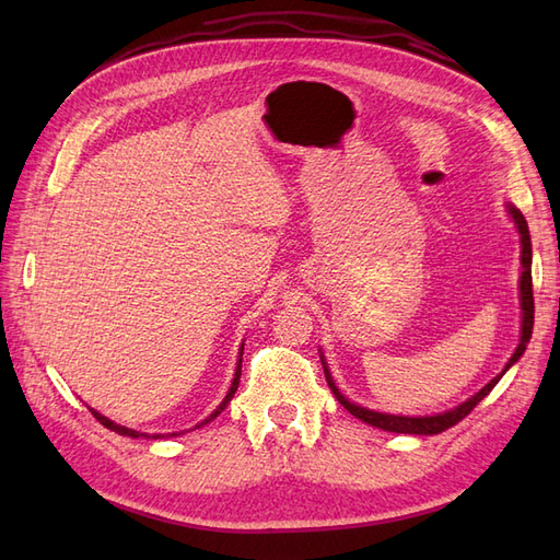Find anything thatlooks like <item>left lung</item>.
Returning a JSON list of instances; mask_svg holds the SVG:
<instances>
[{"label": "left lung", "mask_w": 560, "mask_h": 560, "mask_svg": "<svg viewBox=\"0 0 560 560\" xmlns=\"http://www.w3.org/2000/svg\"><path fill=\"white\" fill-rule=\"evenodd\" d=\"M510 214L514 217V224L521 233V266H523V273H521V311H523V322H521V343L516 348V352L512 354L510 364L504 366V371L510 369L521 354L525 352V346H528L530 341V334H533V319H535V301H533V245H530V231H528V224H525V217L521 214V210H516L514 206H510ZM325 364V362H322ZM504 371L498 376L490 381L483 389H479L477 395H474L471 399H467L465 404L457 406V409L453 411H446V413H439V416H422V418H406V416H387V413H376V411H369V409H362V406L348 401L341 393H338V387L334 385L331 376H329V369L325 366V376H327V383L331 387V393L336 395V399L341 401L346 409L354 416L360 418L364 422H369V425L374 428H381V430H387V432H399V434H439L444 432L453 425H457L465 416H469L474 411V406H477L490 389H493L498 385V381L504 376Z\"/></svg>", "instance_id": "8db88e82"}]
</instances>
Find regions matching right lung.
<instances>
[{
	"label": "right lung",
	"mask_w": 560,
	"mask_h": 560,
	"mask_svg": "<svg viewBox=\"0 0 560 560\" xmlns=\"http://www.w3.org/2000/svg\"><path fill=\"white\" fill-rule=\"evenodd\" d=\"M241 358H243V352H241ZM241 362H243V360H238V369H235V378H233V383H231V389H229V395L224 397V401H222V404H219V409H217V411H214L212 416H208L206 420H202V422H200V425H208V422H210V420H214V418H217L219 413H222V411L226 409V406H229V401L233 399V395H235V389H238V383H241V369H243V364H241ZM91 413L95 416V420H97V422H103V425H105L107 430H114V432H118V434H126V436H142L140 432H135V430H128V428H121V425H116V422H112V420H109V418H105L103 413H97V411H93V409H91ZM200 425H198V428H200ZM156 436H159V434H156Z\"/></svg>",
	"instance_id": "obj_1"
}]
</instances>
